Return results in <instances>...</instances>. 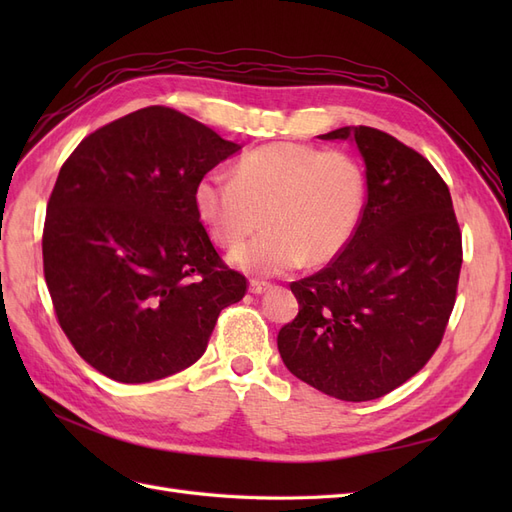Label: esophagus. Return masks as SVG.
Here are the masks:
<instances>
[{"label":"esophagus","instance_id":"esophagus-1","mask_svg":"<svg viewBox=\"0 0 512 512\" xmlns=\"http://www.w3.org/2000/svg\"><path fill=\"white\" fill-rule=\"evenodd\" d=\"M269 288H271L269 282H262V280H252V282H250V292H252V294H262V292L269 290Z\"/></svg>","mask_w":512,"mask_h":512}]
</instances>
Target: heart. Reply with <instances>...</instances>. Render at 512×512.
<instances>
[{"label": "heart", "mask_w": 512, "mask_h": 512, "mask_svg": "<svg viewBox=\"0 0 512 512\" xmlns=\"http://www.w3.org/2000/svg\"><path fill=\"white\" fill-rule=\"evenodd\" d=\"M365 196V170L350 153L271 143L247 151L232 177L222 170L200 177L194 203L222 247L239 245L265 215L267 230L230 262L247 273L282 275L342 254L363 220Z\"/></svg>", "instance_id": "obj_1"}]
</instances>
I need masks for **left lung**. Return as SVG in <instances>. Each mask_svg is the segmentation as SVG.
I'll use <instances>...</instances> for the list:
<instances>
[{"label":"left lung","mask_w":512,"mask_h":512,"mask_svg":"<svg viewBox=\"0 0 512 512\" xmlns=\"http://www.w3.org/2000/svg\"><path fill=\"white\" fill-rule=\"evenodd\" d=\"M365 160L363 220L346 250L292 282L299 314L277 333L290 374L324 395L369 401L395 391L438 350L455 307L463 260L448 185L395 136L356 126Z\"/></svg>","instance_id":"left-lung-1"}]
</instances>
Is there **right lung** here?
Instances as JSON below:
<instances>
[{
    "mask_svg": "<svg viewBox=\"0 0 512 512\" xmlns=\"http://www.w3.org/2000/svg\"><path fill=\"white\" fill-rule=\"evenodd\" d=\"M241 145L168 106L91 132L59 170L42 230L61 331L100 374L153 382L205 354L247 280L198 218L200 177Z\"/></svg>",
    "mask_w": 512,
    "mask_h": 512,
    "instance_id": "right-lung-1",
    "label": "right lung"
}]
</instances>
